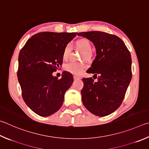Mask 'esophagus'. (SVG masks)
Listing matches in <instances>:
<instances>
[{"label": "esophagus", "instance_id": "esophagus-1", "mask_svg": "<svg viewBox=\"0 0 149 149\" xmlns=\"http://www.w3.org/2000/svg\"><path fill=\"white\" fill-rule=\"evenodd\" d=\"M74 79H75V80H77V79H81V77H79V76H77V75H74Z\"/></svg>", "mask_w": 149, "mask_h": 149}]
</instances>
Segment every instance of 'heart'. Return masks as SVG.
I'll use <instances>...</instances> for the list:
<instances>
[{
    "label": "heart",
    "instance_id": "obj_1",
    "mask_svg": "<svg viewBox=\"0 0 149 149\" xmlns=\"http://www.w3.org/2000/svg\"><path fill=\"white\" fill-rule=\"evenodd\" d=\"M75 46L79 49L83 51L82 54V58L86 60H91L93 56V52H92V44L91 42L86 38H81L77 40L75 43ZM72 51V47L70 44L65 45L63 52V60L66 61L69 58L70 53ZM86 65L83 63H75L72 62L65 65L64 68L68 72L72 73L74 75H79L86 69Z\"/></svg>",
    "mask_w": 149,
    "mask_h": 149
}]
</instances>
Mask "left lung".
Instances as JSON below:
<instances>
[{
	"instance_id": "8db88e82",
	"label": "left lung",
	"mask_w": 149,
	"mask_h": 149,
	"mask_svg": "<svg viewBox=\"0 0 149 149\" xmlns=\"http://www.w3.org/2000/svg\"><path fill=\"white\" fill-rule=\"evenodd\" d=\"M93 43L96 56L86 72L92 77L83 78L82 102L89 111L105 117L117 110L123 102L132 79V58L120 38L100 31L77 33ZM93 76V77H94Z\"/></svg>"
}]
</instances>
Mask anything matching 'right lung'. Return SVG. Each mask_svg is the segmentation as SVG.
Segmentation results:
<instances>
[{"mask_svg": "<svg viewBox=\"0 0 149 149\" xmlns=\"http://www.w3.org/2000/svg\"><path fill=\"white\" fill-rule=\"evenodd\" d=\"M76 35V32H40L33 35L20 51L17 77L22 96L37 115L48 117L63 104L64 94L74 78L68 72H63L60 79L52 74L63 64L65 45Z\"/></svg>", "mask_w": 149, "mask_h": 149, "instance_id": "1", "label": "right lung"}]
</instances>
